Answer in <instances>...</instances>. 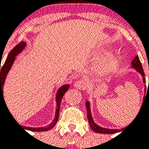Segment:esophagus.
<instances>
[{
  "label": "esophagus",
  "mask_w": 149,
  "mask_h": 149,
  "mask_svg": "<svg viewBox=\"0 0 149 149\" xmlns=\"http://www.w3.org/2000/svg\"><path fill=\"white\" fill-rule=\"evenodd\" d=\"M87 85H88V83L86 79H79V80L75 82L74 84V86L78 90H84V89H86Z\"/></svg>",
  "instance_id": "obj_1"
}]
</instances>
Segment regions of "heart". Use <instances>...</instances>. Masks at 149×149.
<instances>
[{
	"instance_id": "b5f03b06",
	"label": "heart",
	"mask_w": 149,
	"mask_h": 149,
	"mask_svg": "<svg viewBox=\"0 0 149 149\" xmlns=\"http://www.w3.org/2000/svg\"><path fill=\"white\" fill-rule=\"evenodd\" d=\"M109 54H110V50L108 49L102 48L97 52L96 55L99 58H103ZM121 63H122V58L118 54L109 55L108 56H107L102 61L98 66V75L103 77L111 75V73H113L114 71L118 70Z\"/></svg>"
}]
</instances>
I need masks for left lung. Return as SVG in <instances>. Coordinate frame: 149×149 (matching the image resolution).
Listing matches in <instances>:
<instances>
[{"instance_id":"8db88e82","label":"left lung","mask_w":149,"mask_h":149,"mask_svg":"<svg viewBox=\"0 0 149 149\" xmlns=\"http://www.w3.org/2000/svg\"><path fill=\"white\" fill-rule=\"evenodd\" d=\"M132 66L130 69H134L137 72H139V74L141 75L142 77V81H143V84H146V77H145V72H144L143 68H142V65H141V62H140V59L139 58V56H136L134 57V58L132 60ZM145 93H146V86H145ZM146 96L143 97V100H145ZM143 103V102H142ZM86 111H87V119H88L89 125L91 126V129L93 130V132H97V133H100V134H114V133H118V132H120L121 131H123L124 129H125L127 127H123V128H120V129H111V128H106V127H102L100 126H99L98 125H97L94 120L93 119V117H92V113H91V102L86 101Z\"/></svg>"}]
</instances>
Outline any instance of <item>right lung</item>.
<instances>
[{
	"label": "right lung",
	"instance_id": "add662e5",
	"mask_svg": "<svg viewBox=\"0 0 149 149\" xmlns=\"http://www.w3.org/2000/svg\"><path fill=\"white\" fill-rule=\"evenodd\" d=\"M25 46H26V42H20L18 45H16V46L9 52L8 57H7V59H6L5 63H4V64L3 65V66H1V67L0 66V99L1 97L3 98V89L6 77H7V75L8 74V72L10 71V68H11V66H12L14 63H15V59H16V56H17V55H19V54L24 49ZM69 87H70V84H65V85H63V86H62L57 90V92H56V113H55V118H54L53 120L50 123L49 125L40 127H25V126H22V125H21V126H22L24 129L31 131V132H46V131H49V130L52 129V128L56 125V122L58 121L59 110H60L61 100H62V98H63V97L64 96V94L68 91ZM3 100H4V99H3ZM25 130H24V131H25Z\"/></svg>",
	"mask_w": 149,
	"mask_h": 149
}]
</instances>
